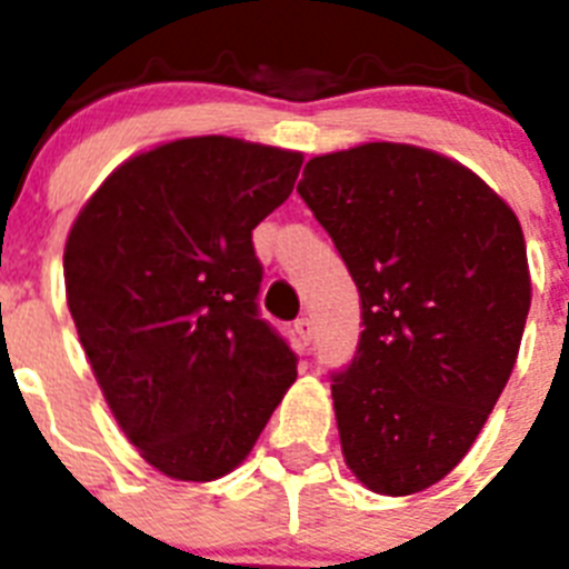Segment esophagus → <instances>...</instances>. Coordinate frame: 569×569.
<instances>
[{
  "instance_id": "esophagus-1",
  "label": "esophagus",
  "mask_w": 569,
  "mask_h": 569,
  "mask_svg": "<svg viewBox=\"0 0 569 569\" xmlns=\"http://www.w3.org/2000/svg\"><path fill=\"white\" fill-rule=\"evenodd\" d=\"M295 335H297V342H300V348H303V351H309L311 337H315V322H311L309 317H297Z\"/></svg>"
}]
</instances>
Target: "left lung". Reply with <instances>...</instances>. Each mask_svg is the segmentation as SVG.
<instances>
[{"label": "left lung", "mask_w": 569, "mask_h": 569, "mask_svg": "<svg viewBox=\"0 0 569 569\" xmlns=\"http://www.w3.org/2000/svg\"><path fill=\"white\" fill-rule=\"evenodd\" d=\"M297 192L360 291L355 360L331 371L342 457L373 493H419L462 462L516 366L519 218L462 163L388 141L311 158Z\"/></svg>", "instance_id": "obj_1"}]
</instances>
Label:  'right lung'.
<instances>
[{"mask_svg": "<svg viewBox=\"0 0 569 569\" xmlns=\"http://www.w3.org/2000/svg\"><path fill=\"white\" fill-rule=\"evenodd\" d=\"M300 152L201 136L130 158L64 247L76 331L121 431L161 473L212 482L258 442L297 357L260 317L252 229Z\"/></svg>", "mask_w": 569, "mask_h": 569, "instance_id": "right-lung-1", "label": "right lung"}]
</instances>
